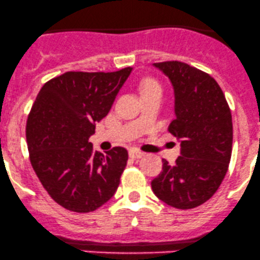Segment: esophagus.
I'll return each instance as SVG.
<instances>
[{
    "label": "esophagus",
    "mask_w": 260,
    "mask_h": 260,
    "mask_svg": "<svg viewBox=\"0 0 260 260\" xmlns=\"http://www.w3.org/2000/svg\"><path fill=\"white\" fill-rule=\"evenodd\" d=\"M129 155L131 158H141L142 156H144V152L139 151V150H136V149H131L129 151Z\"/></svg>",
    "instance_id": "1"
}]
</instances>
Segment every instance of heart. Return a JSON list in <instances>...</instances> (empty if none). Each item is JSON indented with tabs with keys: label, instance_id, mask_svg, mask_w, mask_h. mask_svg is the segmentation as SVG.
Returning a JSON list of instances; mask_svg holds the SVG:
<instances>
[{
	"label": "heart",
	"instance_id": "heart-1",
	"mask_svg": "<svg viewBox=\"0 0 260 260\" xmlns=\"http://www.w3.org/2000/svg\"><path fill=\"white\" fill-rule=\"evenodd\" d=\"M153 90H160L161 91L160 85H158L157 83L155 82V80L146 79V80H144V82H142V84L140 86L141 94L149 93V91H153Z\"/></svg>",
	"mask_w": 260,
	"mask_h": 260
}]
</instances>
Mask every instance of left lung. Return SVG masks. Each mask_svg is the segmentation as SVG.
Here are the masks:
<instances>
[{
    "instance_id": "obj_1",
    "label": "left lung",
    "mask_w": 260,
    "mask_h": 260,
    "mask_svg": "<svg viewBox=\"0 0 260 260\" xmlns=\"http://www.w3.org/2000/svg\"><path fill=\"white\" fill-rule=\"evenodd\" d=\"M152 66L174 89L175 119L169 131L181 144L174 166L162 160L152 191L171 207H198L216 193L227 174L233 141L230 107L218 83L205 72L177 60Z\"/></svg>"
}]
</instances>
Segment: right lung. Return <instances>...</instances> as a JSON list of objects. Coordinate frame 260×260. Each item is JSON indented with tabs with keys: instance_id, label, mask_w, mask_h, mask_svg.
<instances>
[{
	"instance_id": "add662e5",
	"label": "right lung",
	"mask_w": 260,
	"mask_h": 260,
	"mask_svg": "<svg viewBox=\"0 0 260 260\" xmlns=\"http://www.w3.org/2000/svg\"><path fill=\"white\" fill-rule=\"evenodd\" d=\"M131 72V67L111 73L68 72L42 86L30 109V164L49 196L69 211H95L118 189L126 149L94 151L89 138Z\"/></svg>"
}]
</instances>
